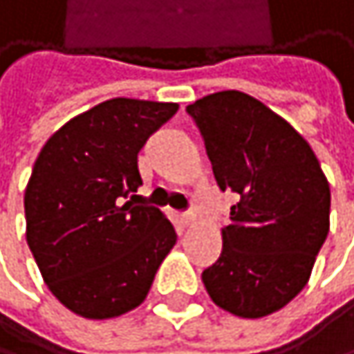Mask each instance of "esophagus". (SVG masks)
Wrapping results in <instances>:
<instances>
[{
	"instance_id": "esophagus-1",
	"label": "esophagus",
	"mask_w": 354,
	"mask_h": 354,
	"mask_svg": "<svg viewBox=\"0 0 354 354\" xmlns=\"http://www.w3.org/2000/svg\"><path fill=\"white\" fill-rule=\"evenodd\" d=\"M180 222L189 228V226H193V224L197 222V214H195V212H185V214L180 216Z\"/></svg>"
}]
</instances>
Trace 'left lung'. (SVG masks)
<instances>
[{
    "label": "left lung",
    "instance_id": "8db88e82",
    "mask_svg": "<svg viewBox=\"0 0 354 354\" xmlns=\"http://www.w3.org/2000/svg\"><path fill=\"white\" fill-rule=\"evenodd\" d=\"M222 191L239 195L222 228V255L203 272L212 301L259 319L309 282L330 232V185L309 142L276 111L241 91L187 107Z\"/></svg>",
    "mask_w": 354,
    "mask_h": 354
}]
</instances>
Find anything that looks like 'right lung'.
Masks as SVG:
<instances>
[{
  "label": "right lung",
  "mask_w": 354,
  "mask_h": 354,
  "mask_svg": "<svg viewBox=\"0 0 354 354\" xmlns=\"http://www.w3.org/2000/svg\"><path fill=\"white\" fill-rule=\"evenodd\" d=\"M178 103L115 97L66 122L24 191L26 243L53 297L86 319L138 307L176 245L171 222L132 205L138 151ZM134 197V195H132Z\"/></svg>",
  "instance_id": "add662e5"
}]
</instances>
